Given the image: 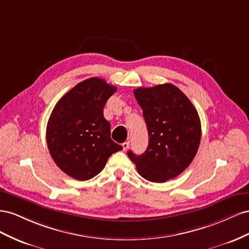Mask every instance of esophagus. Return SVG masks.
Listing matches in <instances>:
<instances>
[{"instance_id": "esophagus-1", "label": "esophagus", "mask_w": 249, "mask_h": 249, "mask_svg": "<svg viewBox=\"0 0 249 249\" xmlns=\"http://www.w3.org/2000/svg\"><path fill=\"white\" fill-rule=\"evenodd\" d=\"M122 146H123V150L126 151L127 149L129 148V141H128V142H124V143L122 144Z\"/></svg>"}]
</instances>
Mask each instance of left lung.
I'll return each mask as SVG.
<instances>
[{
    "instance_id": "left-lung-1",
    "label": "left lung",
    "mask_w": 249,
    "mask_h": 249,
    "mask_svg": "<svg viewBox=\"0 0 249 249\" xmlns=\"http://www.w3.org/2000/svg\"><path fill=\"white\" fill-rule=\"evenodd\" d=\"M147 125L149 144L142 155L127 152L145 179L165 182L178 176L195 158L201 124L194 105L171 83L133 90Z\"/></svg>"
}]
</instances>
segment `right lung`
I'll return each instance as SVG.
<instances>
[{
    "label": "right lung",
    "mask_w": 249,
    "mask_h": 249,
    "mask_svg": "<svg viewBox=\"0 0 249 249\" xmlns=\"http://www.w3.org/2000/svg\"><path fill=\"white\" fill-rule=\"evenodd\" d=\"M116 90L91 77L70 89L52 110L46 134L49 151L60 170L75 179L93 178L112 153L123 149L110 139V124L103 116Z\"/></svg>",
    "instance_id": "right-lung-1"
}]
</instances>
